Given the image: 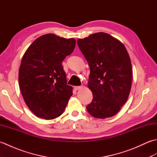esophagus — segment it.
<instances>
[{"label": "esophagus", "instance_id": "obj_1", "mask_svg": "<svg viewBox=\"0 0 157 157\" xmlns=\"http://www.w3.org/2000/svg\"><path fill=\"white\" fill-rule=\"evenodd\" d=\"M82 88V86H75L74 87V89L76 90H78L81 89Z\"/></svg>", "mask_w": 157, "mask_h": 157}]
</instances>
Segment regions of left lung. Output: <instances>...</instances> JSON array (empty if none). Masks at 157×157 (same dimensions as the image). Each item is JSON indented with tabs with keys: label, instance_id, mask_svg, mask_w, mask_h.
Returning a JSON list of instances; mask_svg holds the SVG:
<instances>
[{
	"label": "left lung",
	"instance_id": "left-lung-1",
	"mask_svg": "<svg viewBox=\"0 0 157 157\" xmlns=\"http://www.w3.org/2000/svg\"><path fill=\"white\" fill-rule=\"evenodd\" d=\"M77 42L90 69L88 86L93 99L86 109L96 118L114 116L126 102L132 87V63L125 46L104 32Z\"/></svg>",
	"mask_w": 157,
	"mask_h": 157
}]
</instances>
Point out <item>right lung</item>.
Returning <instances> with one entry per match:
<instances>
[{
  "label": "right lung",
  "mask_w": 157,
  "mask_h": 157,
  "mask_svg": "<svg viewBox=\"0 0 157 157\" xmlns=\"http://www.w3.org/2000/svg\"><path fill=\"white\" fill-rule=\"evenodd\" d=\"M75 47V39L47 34L36 39L23 55L19 70L20 90L38 117L53 119L65 109L73 88L67 85L61 63Z\"/></svg>",
  "instance_id": "right-lung-1"
}]
</instances>
